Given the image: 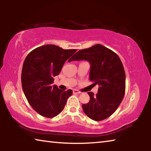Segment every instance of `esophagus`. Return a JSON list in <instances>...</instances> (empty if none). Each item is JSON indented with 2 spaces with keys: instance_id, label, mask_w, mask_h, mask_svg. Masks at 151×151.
<instances>
[{
  "instance_id": "1",
  "label": "esophagus",
  "mask_w": 151,
  "mask_h": 151,
  "mask_svg": "<svg viewBox=\"0 0 151 151\" xmlns=\"http://www.w3.org/2000/svg\"><path fill=\"white\" fill-rule=\"evenodd\" d=\"M73 93L74 94H79V93H81V91H79L78 90H76V89H74Z\"/></svg>"
}]
</instances>
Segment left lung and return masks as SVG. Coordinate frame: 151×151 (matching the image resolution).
Wrapping results in <instances>:
<instances>
[{
  "label": "left lung",
  "instance_id": "obj_1",
  "mask_svg": "<svg viewBox=\"0 0 151 151\" xmlns=\"http://www.w3.org/2000/svg\"><path fill=\"white\" fill-rule=\"evenodd\" d=\"M81 60L90 63V80L99 85L96 95L88 92L90 101L83 104V109L92 120L103 121L116 111L124 97V66L115 52L99 44L78 51L68 62Z\"/></svg>",
  "mask_w": 151,
  "mask_h": 151
}]
</instances>
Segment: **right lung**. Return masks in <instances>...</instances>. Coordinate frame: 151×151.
I'll list each match as a JSON object with an SVG mask.
<instances>
[{"label":"right lung","instance_id":"1","mask_svg":"<svg viewBox=\"0 0 151 151\" xmlns=\"http://www.w3.org/2000/svg\"><path fill=\"white\" fill-rule=\"evenodd\" d=\"M76 51L47 45L32 50L25 58L21 73L22 90L30 105L41 116H57L72 95L71 89L64 91L52 83L53 77Z\"/></svg>","mask_w":151,"mask_h":151}]
</instances>
